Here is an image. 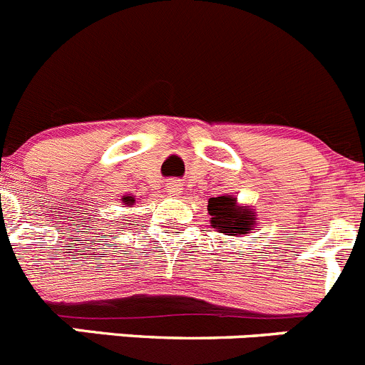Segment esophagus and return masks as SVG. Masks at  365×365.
<instances>
[{
    "mask_svg": "<svg viewBox=\"0 0 365 365\" xmlns=\"http://www.w3.org/2000/svg\"><path fill=\"white\" fill-rule=\"evenodd\" d=\"M165 190L171 194V196H176V194L182 192V182H180V180H171V182L167 183Z\"/></svg>",
    "mask_w": 365,
    "mask_h": 365,
    "instance_id": "esophagus-1",
    "label": "esophagus"
}]
</instances>
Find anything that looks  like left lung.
I'll return each instance as SVG.
<instances>
[{"label":"left lung","mask_w":365,"mask_h":365,"mask_svg":"<svg viewBox=\"0 0 365 365\" xmlns=\"http://www.w3.org/2000/svg\"><path fill=\"white\" fill-rule=\"evenodd\" d=\"M207 210L210 214V227L225 236L241 237L255 230L257 214L252 207L237 203L234 194H223L217 198H210Z\"/></svg>","instance_id":"8db88e82"}]
</instances>
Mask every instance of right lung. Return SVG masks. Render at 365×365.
Here are the masks:
<instances>
[{
    "label": "right lung",
    "instance_id": "add662e5",
    "mask_svg": "<svg viewBox=\"0 0 365 365\" xmlns=\"http://www.w3.org/2000/svg\"><path fill=\"white\" fill-rule=\"evenodd\" d=\"M122 203H124L125 207H133L135 205V198H133V196H124V198H122Z\"/></svg>",
    "mask_w": 365,
    "mask_h": 365
}]
</instances>
